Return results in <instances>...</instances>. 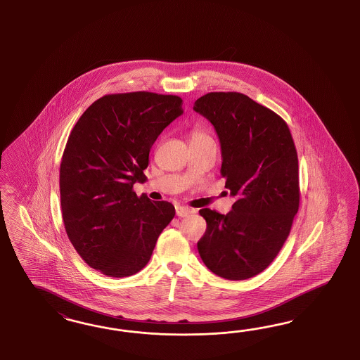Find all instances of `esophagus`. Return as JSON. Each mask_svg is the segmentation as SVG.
<instances>
[{"mask_svg":"<svg viewBox=\"0 0 360 360\" xmlns=\"http://www.w3.org/2000/svg\"><path fill=\"white\" fill-rule=\"evenodd\" d=\"M175 212H176V217L185 218L187 215L193 214V210H191V208L184 207V206H176V207H175Z\"/></svg>","mask_w":360,"mask_h":360,"instance_id":"1","label":"esophagus"}]
</instances>
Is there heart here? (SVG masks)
Instances as JSON below:
<instances>
[{
    "label": "heart",
    "instance_id": "obj_1",
    "mask_svg": "<svg viewBox=\"0 0 360 360\" xmlns=\"http://www.w3.org/2000/svg\"><path fill=\"white\" fill-rule=\"evenodd\" d=\"M200 136H207V134L202 131H194V134H193V137H200Z\"/></svg>",
    "mask_w": 360,
    "mask_h": 360
}]
</instances>
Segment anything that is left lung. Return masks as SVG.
I'll return each mask as SVG.
<instances>
[{
    "mask_svg": "<svg viewBox=\"0 0 360 360\" xmlns=\"http://www.w3.org/2000/svg\"><path fill=\"white\" fill-rule=\"evenodd\" d=\"M194 110L215 128L220 173L236 196L223 215L203 208L207 229L198 241L200 259L227 280L262 273L283 248L300 206L298 157L286 122L239 92H210Z\"/></svg>",
    "mask_w": 360,
    "mask_h": 360,
    "instance_id": "left-lung-1",
    "label": "left lung"
}]
</instances>
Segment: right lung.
I'll return each instance as SVG.
<instances>
[{"label": "right lung", "instance_id": "add662e5", "mask_svg": "<svg viewBox=\"0 0 360 360\" xmlns=\"http://www.w3.org/2000/svg\"><path fill=\"white\" fill-rule=\"evenodd\" d=\"M182 113V98L174 95H105L70 133L59 175L62 217L68 239L91 268L121 278L150 260L175 208L137 196L133 185L145 182L153 143Z\"/></svg>", "mask_w": 360, "mask_h": 360}]
</instances>
